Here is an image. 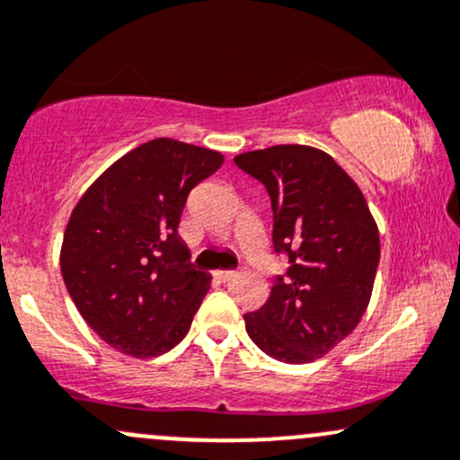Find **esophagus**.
I'll list each match as a JSON object with an SVG mask.
<instances>
[{
	"mask_svg": "<svg viewBox=\"0 0 460 460\" xmlns=\"http://www.w3.org/2000/svg\"><path fill=\"white\" fill-rule=\"evenodd\" d=\"M216 277H218L220 281H231L238 277V270H216Z\"/></svg>",
	"mask_w": 460,
	"mask_h": 460,
	"instance_id": "34e87169",
	"label": "esophagus"
}]
</instances>
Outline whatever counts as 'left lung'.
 Instances as JSON below:
<instances>
[{
    "label": "left lung",
    "instance_id": "left-lung-1",
    "mask_svg": "<svg viewBox=\"0 0 460 460\" xmlns=\"http://www.w3.org/2000/svg\"><path fill=\"white\" fill-rule=\"evenodd\" d=\"M264 185L272 249L288 257L246 334L275 360L304 365L325 356L365 314L380 261V235L351 176L323 150L272 146L235 156Z\"/></svg>",
    "mask_w": 460,
    "mask_h": 460
}]
</instances>
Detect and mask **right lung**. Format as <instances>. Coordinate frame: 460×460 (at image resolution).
Segmentation results:
<instances>
[{
	"label": "right lung",
	"mask_w": 460,
	"mask_h": 460,
	"mask_svg": "<svg viewBox=\"0 0 460 460\" xmlns=\"http://www.w3.org/2000/svg\"><path fill=\"white\" fill-rule=\"evenodd\" d=\"M222 155L168 137L130 150L74 207L60 272L87 325L113 349L155 358L179 345L209 290L179 222Z\"/></svg>",
	"instance_id": "add662e5"
}]
</instances>
